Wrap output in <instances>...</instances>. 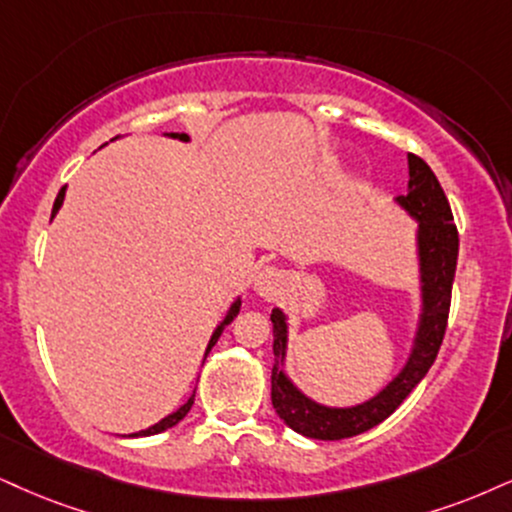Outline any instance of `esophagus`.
Here are the masks:
<instances>
[{
  "instance_id": "esophagus-1",
  "label": "esophagus",
  "mask_w": 512,
  "mask_h": 512,
  "mask_svg": "<svg viewBox=\"0 0 512 512\" xmlns=\"http://www.w3.org/2000/svg\"><path fill=\"white\" fill-rule=\"evenodd\" d=\"M251 285H254V292L258 296H263V299H275V296L285 292L287 275L277 268H263L258 270Z\"/></svg>"
}]
</instances>
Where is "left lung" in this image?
I'll return each mask as SVG.
<instances>
[{
  "label": "left lung",
  "instance_id": "left-lung-1",
  "mask_svg": "<svg viewBox=\"0 0 512 512\" xmlns=\"http://www.w3.org/2000/svg\"><path fill=\"white\" fill-rule=\"evenodd\" d=\"M394 204L415 225V268H418V320L406 363L370 399L351 406H327L304 394L287 375L289 318L282 308H273V353L275 365L270 382V399L275 413L287 427L311 439L337 441L368 432L387 420L401 401L413 391L437 358L446 332L451 306V287L458 261V230L453 225L451 206L437 175L420 156L408 154V189Z\"/></svg>",
  "mask_w": 512,
  "mask_h": 512
}]
</instances>
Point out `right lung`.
<instances>
[{
    "label": "right lung",
    "mask_w": 512,
    "mask_h": 512,
    "mask_svg": "<svg viewBox=\"0 0 512 512\" xmlns=\"http://www.w3.org/2000/svg\"><path fill=\"white\" fill-rule=\"evenodd\" d=\"M163 135H166V137H173V140H180V142H189V135H187V132H163ZM116 140H118V137H116ZM63 199H66V187H61V192L56 194V201H54V208H52V220L56 218V213L61 211V206H63ZM239 308H242V296H237V299L232 301L230 308H227L225 318L220 320V323L216 325V330H213L211 339H208V344H206V351H204V361H206L208 351H211L213 346H216V342H218V339H220V334H223V330H225V325H230L232 320L237 318ZM192 403H194V394L189 396V399H187L185 403H182V406H180L178 410H173V413L166 415V418L156 422V425L147 427V430H140V432L125 434V437H128V439H132V437H151V434H161V432L170 430V427H175V425H178V422H180L182 418H185V415L189 413V408H192Z\"/></svg>",
    "instance_id": "obj_1"
}]
</instances>
